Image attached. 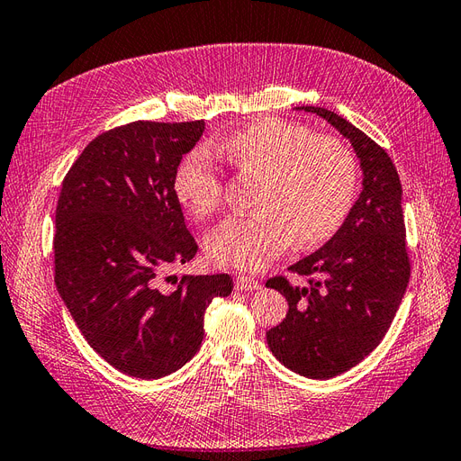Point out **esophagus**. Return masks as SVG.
<instances>
[{
	"label": "esophagus",
	"instance_id": "obj_1",
	"mask_svg": "<svg viewBox=\"0 0 461 461\" xmlns=\"http://www.w3.org/2000/svg\"><path fill=\"white\" fill-rule=\"evenodd\" d=\"M236 290H244V292H252V290H259L261 288V283L256 281L254 276H239L236 278Z\"/></svg>",
	"mask_w": 461,
	"mask_h": 461
}]
</instances>
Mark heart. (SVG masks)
I'll return each instance as SVG.
<instances>
[{"mask_svg":"<svg viewBox=\"0 0 461 461\" xmlns=\"http://www.w3.org/2000/svg\"><path fill=\"white\" fill-rule=\"evenodd\" d=\"M209 153L242 175L259 176L256 215L222 221L205 239L207 256L221 267L258 271L296 240L323 244L340 229L357 190L354 153L330 136H315L296 122L261 119L230 132ZM175 196L196 219L222 203V183L200 153L175 175Z\"/></svg>","mask_w":461,"mask_h":461,"instance_id":"heart-1","label":"heart"}]
</instances>
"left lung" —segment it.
I'll return each mask as SVG.
<instances>
[{
    "instance_id": "obj_1",
    "label": "left lung",
    "mask_w": 461,
    "mask_h": 461,
    "mask_svg": "<svg viewBox=\"0 0 461 461\" xmlns=\"http://www.w3.org/2000/svg\"><path fill=\"white\" fill-rule=\"evenodd\" d=\"M296 109L325 119L352 144L361 192L332 239L288 267L310 276L308 285H290L285 276L265 283L288 302V313L267 332V344L290 371L330 379L381 344L406 294L410 258L402 185L388 153L352 122L325 107Z\"/></svg>"
}]
</instances>
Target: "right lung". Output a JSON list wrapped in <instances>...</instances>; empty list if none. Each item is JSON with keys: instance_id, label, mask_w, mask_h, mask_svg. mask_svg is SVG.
<instances>
[{"instance_id": "obj_1", "label": "right lung", "mask_w": 461, "mask_h": 461, "mask_svg": "<svg viewBox=\"0 0 461 461\" xmlns=\"http://www.w3.org/2000/svg\"><path fill=\"white\" fill-rule=\"evenodd\" d=\"M203 121H134L107 131L68 169L55 209V285L82 337L109 366L159 379L200 350L203 313L232 292L221 275L161 276L198 244L175 196V175Z\"/></svg>"}]
</instances>
